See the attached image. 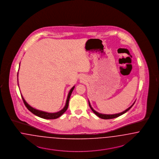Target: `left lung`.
I'll use <instances>...</instances> for the list:
<instances>
[{
    "label": "left lung",
    "instance_id": "1",
    "mask_svg": "<svg viewBox=\"0 0 159 159\" xmlns=\"http://www.w3.org/2000/svg\"><path fill=\"white\" fill-rule=\"evenodd\" d=\"M136 101V100H135ZM135 102H134V103L132 104L131 106L129 107H128V109H126L125 111H123L122 112H120V113H116V114H112V115H107V114H103V113H98V112H97V111H95L94 109H93V108L91 107V104L90 103V101L89 100V106H90V108H91V109L92 110V111L97 115V116H98L99 117H100V118H102V119H113V118H115V117H119V116H121V115H122L123 114H124L125 113L126 111H129L131 108L133 106V105L135 103Z\"/></svg>",
    "mask_w": 159,
    "mask_h": 159
}]
</instances>
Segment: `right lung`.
I'll return each mask as SVG.
<instances>
[{"instance_id":"obj_1","label":"right lung","mask_w":159,"mask_h":159,"mask_svg":"<svg viewBox=\"0 0 159 159\" xmlns=\"http://www.w3.org/2000/svg\"><path fill=\"white\" fill-rule=\"evenodd\" d=\"M17 76H18V72ZM74 88H75V86L72 87V89L69 91V93H68V96H67L66 103H65L64 107L62 109V110H61L59 111H57V112H55V113H49V112H47V111H44L36 109L33 107L32 106H31L30 104H28V103H27V102L25 100V99L24 98V97H23L22 94H21V97H22V98L23 102H24V103L25 104L26 107L31 113H33L34 115L39 116V117H42V118L46 119H55L60 117L67 110V109L68 107V105H69V98H70V95H71L73 90L74 89Z\"/></svg>"}]
</instances>
